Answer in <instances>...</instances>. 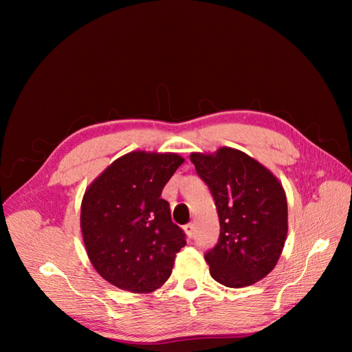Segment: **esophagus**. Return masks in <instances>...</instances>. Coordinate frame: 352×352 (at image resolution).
<instances>
[{"mask_svg":"<svg viewBox=\"0 0 352 352\" xmlns=\"http://www.w3.org/2000/svg\"><path fill=\"white\" fill-rule=\"evenodd\" d=\"M185 232H186L188 238H192L195 235V225H194V223H188V225L185 226Z\"/></svg>","mask_w":352,"mask_h":352,"instance_id":"obj_1","label":"esophagus"}]
</instances>
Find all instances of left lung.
I'll return each instance as SVG.
<instances>
[{"mask_svg": "<svg viewBox=\"0 0 352 352\" xmlns=\"http://www.w3.org/2000/svg\"><path fill=\"white\" fill-rule=\"evenodd\" d=\"M214 199L217 243L204 255L212 279L228 287L250 286L278 263L287 233L286 195L279 180L250 155L220 148L190 154Z\"/></svg>", "mask_w": 352, "mask_h": 352, "instance_id": "left-lung-1", "label": "left lung"}]
</instances>
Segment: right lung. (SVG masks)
<instances>
[{"mask_svg":"<svg viewBox=\"0 0 352 352\" xmlns=\"http://www.w3.org/2000/svg\"><path fill=\"white\" fill-rule=\"evenodd\" d=\"M182 163L177 154L133 151L117 158L83 195L80 228L88 257L120 289L151 292L172 274L186 235L172 221L162 192Z\"/></svg>","mask_w":352,"mask_h":352,"instance_id":"obj_1","label":"right lung"}]
</instances>
